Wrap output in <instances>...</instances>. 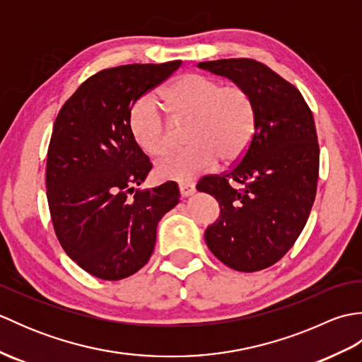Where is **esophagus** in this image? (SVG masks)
I'll return each instance as SVG.
<instances>
[{"instance_id": "esophagus-1", "label": "esophagus", "mask_w": 362, "mask_h": 362, "mask_svg": "<svg viewBox=\"0 0 362 362\" xmlns=\"http://www.w3.org/2000/svg\"><path fill=\"white\" fill-rule=\"evenodd\" d=\"M179 191H180L182 197L193 196L196 193V185H194V183H180Z\"/></svg>"}]
</instances>
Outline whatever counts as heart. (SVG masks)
I'll return each mask as SVG.
<instances>
[{
	"label": "heart",
	"instance_id": "b5f03b06",
	"mask_svg": "<svg viewBox=\"0 0 362 362\" xmlns=\"http://www.w3.org/2000/svg\"><path fill=\"white\" fill-rule=\"evenodd\" d=\"M163 103L175 118L191 119L188 149L160 158V179L189 182L210 171L221 158L232 163L244 156L255 132V105L240 86H222L204 74H183L165 88ZM130 132L149 156L171 148V132L152 98H143L130 112Z\"/></svg>",
	"mask_w": 362,
	"mask_h": 362
}]
</instances>
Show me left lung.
Here are the masks:
<instances>
[{"label":"left lung","mask_w":362,"mask_h":362,"mask_svg":"<svg viewBox=\"0 0 362 362\" xmlns=\"http://www.w3.org/2000/svg\"><path fill=\"white\" fill-rule=\"evenodd\" d=\"M197 66L243 87L257 117L240 163L197 183V189L211 194L221 209L219 218L205 230V243L235 271H261L292 247L316 197L319 144L313 113L294 86L257 60L221 59Z\"/></svg>","instance_id":"1"}]
</instances>
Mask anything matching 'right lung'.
<instances>
[{"label":"right lung","mask_w":362,"mask_h":362,"mask_svg":"<svg viewBox=\"0 0 362 362\" xmlns=\"http://www.w3.org/2000/svg\"><path fill=\"white\" fill-rule=\"evenodd\" d=\"M180 65L174 60L99 71L54 122L46 161L52 226L66 255L98 279L121 280L140 271L153 252L160 219L179 204L174 182L135 191L152 165L129 119L138 99Z\"/></svg>","instance_id":"right-lung-1"}]
</instances>
